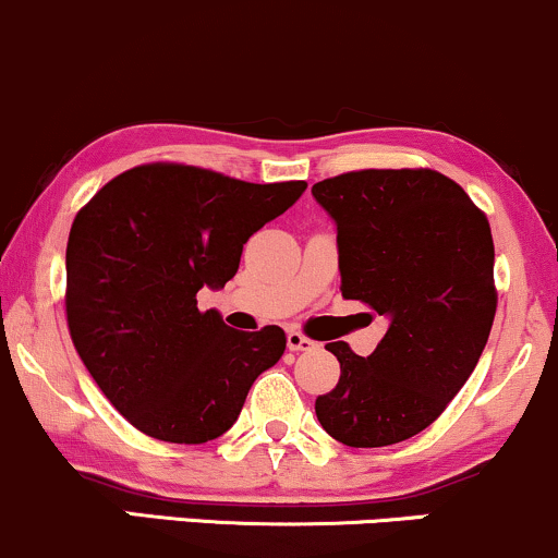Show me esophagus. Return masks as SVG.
I'll use <instances>...</instances> for the list:
<instances>
[{
	"label": "esophagus",
	"mask_w": 558,
	"mask_h": 558,
	"mask_svg": "<svg viewBox=\"0 0 558 558\" xmlns=\"http://www.w3.org/2000/svg\"><path fill=\"white\" fill-rule=\"evenodd\" d=\"M287 347H290L292 352H311V350H316L318 344L313 342V339L303 337L300 331H290V333H287Z\"/></svg>",
	"instance_id": "34e87169"
}]
</instances>
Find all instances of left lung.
<instances>
[{
    "instance_id": "8db88e82",
    "label": "left lung",
    "mask_w": 558,
    "mask_h": 558,
    "mask_svg": "<svg viewBox=\"0 0 558 558\" xmlns=\"http://www.w3.org/2000/svg\"><path fill=\"white\" fill-rule=\"evenodd\" d=\"M337 227L347 300L386 318L368 357L329 342L339 384L316 399L324 430L355 449L399 444L447 410L496 316L488 219L430 169H365L313 185Z\"/></svg>"
}]
</instances>
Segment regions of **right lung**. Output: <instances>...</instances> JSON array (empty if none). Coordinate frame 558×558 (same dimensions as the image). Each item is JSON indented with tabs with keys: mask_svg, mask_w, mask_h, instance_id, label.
Masks as SVG:
<instances>
[{
	"mask_svg": "<svg viewBox=\"0 0 558 558\" xmlns=\"http://www.w3.org/2000/svg\"><path fill=\"white\" fill-rule=\"evenodd\" d=\"M148 163L107 182L68 240V324L98 389L150 438L206 444L238 421L260 373L284 355V331L229 329L198 311L203 287L238 274L242 245L305 193Z\"/></svg>",
	"mask_w": 558,
	"mask_h": 558,
	"instance_id": "obj_1",
	"label": "right lung"
}]
</instances>
